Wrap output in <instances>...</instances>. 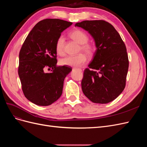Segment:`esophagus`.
Listing matches in <instances>:
<instances>
[{"instance_id": "obj_1", "label": "esophagus", "mask_w": 147, "mask_h": 147, "mask_svg": "<svg viewBox=\"0 0 147 147\" xmlns=\"http://www.w3.org/2000/svg\"><path fill=\"white\" fill-rule=\"evenodd\" d=\"M73 69H74V70H79V71H81V72L82 71V69H78V68H74Z\"/></svg>"}]
</instances>
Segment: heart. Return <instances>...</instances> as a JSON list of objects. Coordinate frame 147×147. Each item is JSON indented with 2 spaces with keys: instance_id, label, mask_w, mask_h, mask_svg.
<instances>
[{
  "instance_id": "heart-1",
  "label": "heart",
  "mask_w": 147,
  "mask_h": 147,
  "mask_svg": "<svg viewBox=\"0 0 147 147\" xmlns=\"http://www.w3.org/2000/svg\"><path fill=\"white\" fill-rule=\"evenodd\" d=\"M70 37L80 45L83 51L88 55H92L94 52V47L87 44L88 42V35L82 30L76 29L73 30L70 34ZM65 39L63 36H60L56 42V51L59 55L64 54ZM86 57L83 54H79L75 56H67L61 58L59 61L60 64L70 67H80L86 62Z\"/></svg>"
}]
</instances>
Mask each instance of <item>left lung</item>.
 <instances>
[{"label": "left lung", "mask_w": 147, "mask_h": 147, "mask_svg": "<svg viewBox=\"0 0 147 147\" xmlns=\"http://www.w3.org/2000/svg\"><path fill=\"white\" fill-rule=\"evenodd\" d=\"M88 31L96 50L89 69L84 71L83 94L94 103L107 104L123 92L129 67L125 44L113 26L103 20L83 21L75 24Z\"/></svg>", "instance_id": "obj_1"}]
</instances>
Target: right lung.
Segmentation results:
<instances>
[{"label":"right lung","instance_id":"right-lung-1","mask_svg":"<svg viewBox=\"0 0 147 147\" xmlns=\"http://www.w3.org/2000/svg\"><path fill=\"white\" fill-rule=\"evenodd\" d=\"M72 24L59 19H45L35 25L20 52L18 75L25 97L34 104L48 106L63 93L64 79L72 68L56 66V42L61 33ZM52 72L46 73V69Z\"/></svg>","mask_w":147,"mask_h":147}]
</instances>
